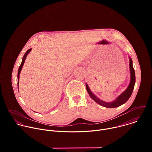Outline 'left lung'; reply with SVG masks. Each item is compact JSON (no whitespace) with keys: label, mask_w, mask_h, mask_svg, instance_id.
<instances>
[{"label":"left lung","mask_w":152,"mask_h":152,"mask_svg":"<svg viewBox=\"0 0 152 152\" xmlns=\"http://www.w3.org/2000/svg\"><path fill=\"white\" fill-rule=\"evenodd\" d=\"M129 66H130V70H131V82H130V84L126 90L120 96H119L116 100H115L114 102H111V103H107L104 101L100 100V99H97L90 91L88 86L87 84H86V90H87L89 95L90 97L97 103L99 104L106 107H117L118 106H120L122 105L123 104L125 103L130 98V97L131 96L132 93L134 90V88L135 86V73L134 69L133 67V65H132V60L131 58H129Z\"/></svg>","instance_id":"8db88e82"}]
</instances>
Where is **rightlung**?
<instances>
[{"label":"right lung","instance_id":"add662e5","mask_svg":"<svg viewBox=\"0 0 152 152\" xmlns=\"http://www.w3.org/2000/svg\"><path fill=\"white\" fill-rule=\"evenodd\" d=\"M31 50V49H29V50H28V51L25 53V55L23 56V59H22V61H21V64H20V67H19V68H18V75H17V78H18V82H17V85L18 86V84H19V83H18V81H19V76H20V72H21V69H22V67H23V64H24V63H25V59H26V56H27V55H28V54L30 52V51Z\"/></svg>","mask_w":152,"mask_h":152}]
</instances>
